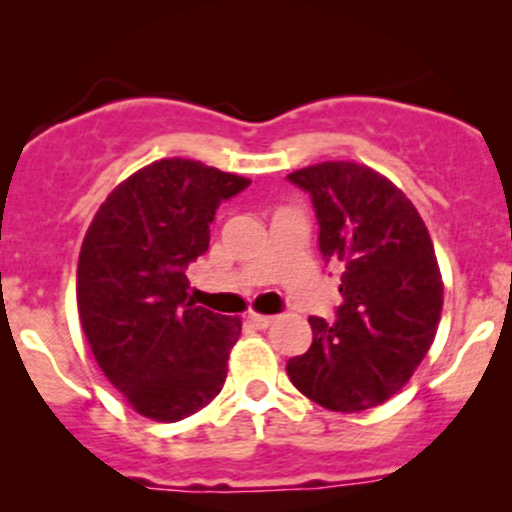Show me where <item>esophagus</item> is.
<instances>
[{"mask_svg": "<svg viewBox=\"0 0 512 512\" xmlns=\"http://www.w3.org/2000/svg\"><path fill=\"white\" fill-rule=\"evenodd\" d=\"M250 323L257 325V328H269L274 323V316H262V313H250Z\"/></svg>", "mask_w": 512, "mask_h": 512, "instance_id": "obj_1", "label": "esophagus"}]
</instances>
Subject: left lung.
Returning <instances> with one entry per match:
<instances>
[{"instance_id": "left-lung-1", "label": "left lung", "mask_w": 512, "mask_h": 512, "mask_svg": "<svg viewBox=\"0 0 512 512\" xmlns=\"http://www.w3.org/2000/svg\"><path fill=\"white\" fill-rule=\"evenodd\" d=\"M286 179L311 196L325 265L342 269L335 323L308 318L313 342L286 374L328 411H367L401 391L435 340V247L406 194L369 167L320 162Z\"/></svg>"}]
</instances>
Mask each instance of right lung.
Instances as JSON below:
<instances>
[{
  "instance_id": "add662e5",
  "label": "right lung",
  "mask_w": 512,
  "mask_h": 512,
  "mask_svg": "<svg viewBox=\"0 0 512 512\" xmlns=\"http://www.w3.org/2000/svg\"><path fill=\"white\" fill-rule=\"evenodd\" d=\"M250 179L204 162L157 160L94 216L77 262V311L106 379L133 411L174 423L223 389L240 318L189 301L187 267L209 250L221 201Z\"/></svg>"
}]
</instances>
